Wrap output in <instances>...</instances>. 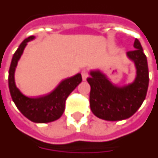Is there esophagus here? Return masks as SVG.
I'll use <instances>...</instances> for the list:
<instances>
[{
	"mask_svg": "<svg viewBox=\"0 0 158 158\" xmlns=\"http://www.w3.org/2000/svg\"><path fill=\"white\" fill-rule=\"evenodd\" d=\"M81 77H82V80L86 81L87 78L88 77V71L87 70H83L81 71Z\"/></svg>",
	"mask_w": 158,
	"mask_h": 158,
	"instance_id": "1",
	"label": "esophagus"
}]
</instances>
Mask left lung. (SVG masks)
<instances>
[{"mask_svg": "<svg viewBox=\"0 0 158 158\" xmlns=\"http://www.w3.org/2000/svg\"><path fill=\"white\" fill-rule=\"evenodd\" d=\"M134 48L135 49L127 52L136 68V77L132 83L118 87L99 71H92L90 77L87 79L91 86V110L99 118L117 121L130 118L146 98L149 84L147 56L137 39L135 40Z\"/></svg>", "mask_w": 158, "mask_h": 158, "instance_id": "obj_1", "label": "left lung"}]
</instances>
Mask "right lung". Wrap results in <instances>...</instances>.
Wrapping results in <instances>:
<instances>
[{"label":"right lung","instance_id":"right-lung-1","mask_svg":"<svg viewBox=\"0 0 158 158\" xmlns=\"http://www.w3.org/2000/svg\"><path fill=\"white\" fill-rule=\"evenodd\" d=\"M34 38V36H30L25 39L14 53L9 69L8 85L11 98L26 118L34 123H49L58 119L62 115L67 97L81 83L82 79L81 75L78 73L74 77L62 81L55 90L48 95L40 98H28L23 95L15 84V69L27 42Z\"/></svg>","mask_w":158,"mask_h":158}]
</instances>
